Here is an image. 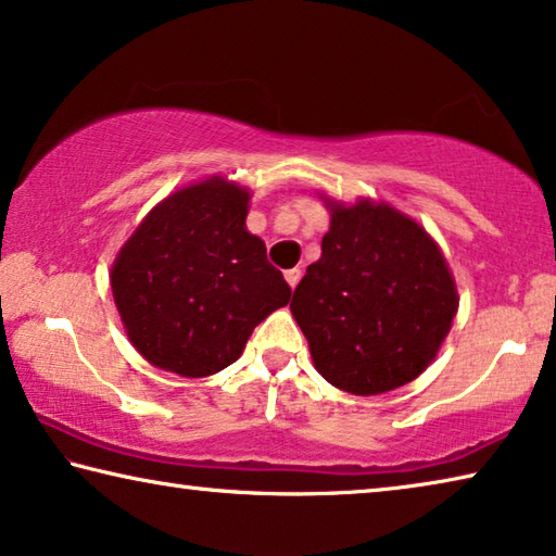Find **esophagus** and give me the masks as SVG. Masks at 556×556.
Listing matches in <instances>:
<instances>
[{
  "label": "esophagus",
  "mask_w": 556,
  "mask_h": 556,
  "mask_svg": "<svg viewBox=\"0 0 556 556\" xmlns=\"http://www.w3.org/2000/svg\"><path fill=\"white\" fill-rule=\"evenodd\" d=\"M300 276H303V270L300 268H290V270H286V280H288V286L295 290V286L300 283Z\"/></svg>",
  "instance_id": "1"
}]
</instances>
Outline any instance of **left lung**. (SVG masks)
Segmentation results:
<instances>
[{"instance_id": "left-lung-1", "label": "left lung", "mask_w": 556, "mask_h": 556, "mask_svg": "<svg viewBox=\"0 0 556 556\" xmlns=\"http://www.w3.org/2000/svg\"><path fill=\"white\" fill-rule=\"evenodd\" d=\"M325 206L323 256L307 266L290 313L332 387L384 394L435 359L458 313L456 280L431 233L391 204Z\"/></svg>"}]
</instances>
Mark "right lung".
Listing matches in <instances>:
<instances>
[{"label": "right lung", "instance_id": "1", "mask_svg": "<svg viewBox=\"0 0 556 556\" xmlns=\"http://www.w3.org/2000/svg\"><path fill=\"white\" fill-rule=\"evenodd\" d=\"M251 192L222 175L177 189L117 251L111 288L127 340L152 367L216 375L253 327L286 307L290 286L245 229Z\"/></svg>", "mask_w": 556, "mask_h": 556}]
</instances>
